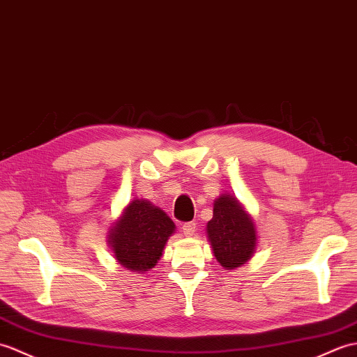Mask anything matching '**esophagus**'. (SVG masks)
<instances>
[{
    "mask_svg": "<svg viewBox=\"0 0 357 357\" xmlns=\"http://www.w3.org/2000/svg\"><path fill=\"white\" fill-rule=\"evenodd\" d=\"M181 231H183V234L186 236H192L197 231V223H195V221H188V223L181 226Z\"/></svg>",
    "mask_w": 357,
    "mask_h": 357,
    "instance_id": "esophagus-1",
    "label": "esophagus"
}]
</instances>
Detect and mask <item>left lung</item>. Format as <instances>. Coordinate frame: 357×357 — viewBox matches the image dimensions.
Returning a JSON list of instances; mask_svg holds the SVG:
<instances>
[{
	"label": "left lung",
	"instance_id": "1",
	"mask_svg": "<svg viewBox=\"0 0 357 357\" xmlns=\"http://www.w3.org/2000/svg\"><path fill=\"white\" fill-rule=\"evenodd\" d=\"M213 255L225 268H235L250 259L257 245L255 226L241 204L231 195L213 203V217L208 223Z\"/></svg>",
	"mask_w": 357,
	"mask_h": 357
}]
</instances>
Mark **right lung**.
Returning <instances> with one entry per match:
<instances>
[{
  "mask_svg": "<svg viewBox=\"0 0 357 357\" xmlns=\"http://www.w3.org/2000/svg\"><path fill=\"white\" fill-rule=\"evenodd\" d=\"M174 229L163 211L146 200H132L109 231L108 243L119 263L140 273L155 266Z\"/></svg>",
  "mask_w": 357,
  "mask_h": 357,
  "instance_id": "obj_1",
  "label": "right lung"
}]
</instances>
